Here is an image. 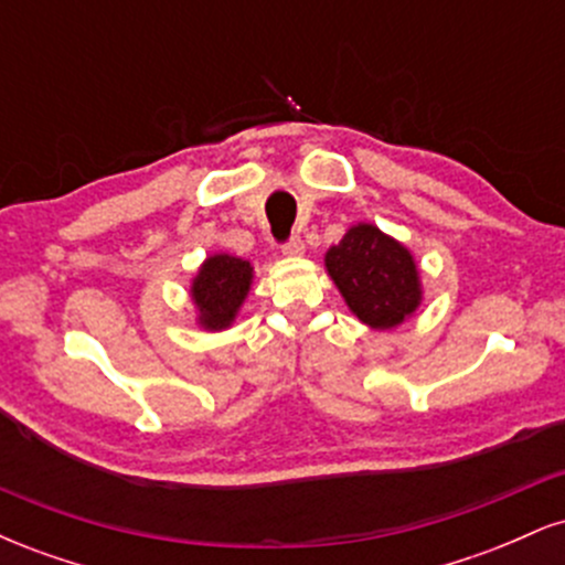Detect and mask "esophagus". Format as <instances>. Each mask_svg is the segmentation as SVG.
Wrapping results in <instances>:
<instances>
[{
  "mask_svg": "<svg viewBox=\"0 0 565 565\" xmlns=\"http://www.w3.org/2000/svg\"><path fill=\"white\" fill-rule=\"evenodd\" d=\"M281 252H284V255H295V257L302 255V252H305L302 238H300V236H289L287 242L281 244Z\"/></svg>",
  "mask_w": 565,
  "mask_h": 565,
  "instance_id": "obj_1",
  "label": "esophagus"
}]
</instances>
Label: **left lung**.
I'll list each match as a JSON object with an SVG mask.
<instances>
[{
	"label": "left lung",
	"instance_id": "obj_1",
	"mask_svg": "<svg viewBox=\"0 0 565 565\" xmlns=\"http://www.w3.org/2000/svg\"><path fill=\"white\" fill-rule=\"evenodd\" d=\"M327 270L348 308L374 329L398 327L419 305V276L408 249L374 225H355L327 252Z\"/></svg>",
	"mask_w": 565,
	"mask_h": 565
}]
</instances>
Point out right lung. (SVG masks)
Returning <instances> with one entry per match:
<instances>
[{"label":"right lung","mask_w":565,"mask_h":565,"mask_svg":"<svg viewBox=\"0 0 565 565\" xmlns=\"http://www.w3.org/2000/svg\"><path fill=\"white\" fill-rule=\"evenodd\" d=\"M252 268L246 260L231 255H215L201 265L193 281V302L201 310L199 321L206 329H225L236 316L238 305L249 291Z\"/></svg>","instance_id":"1"}]
</instances>
